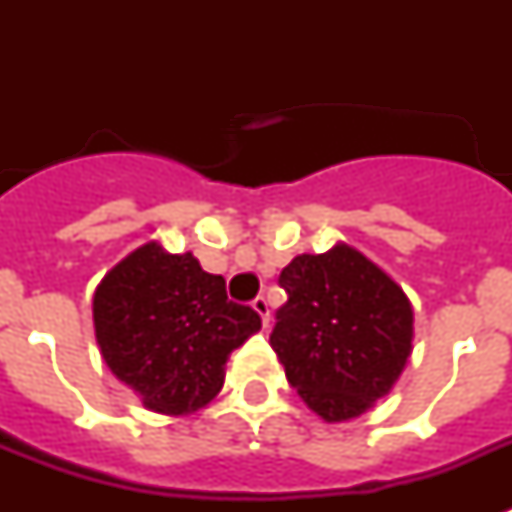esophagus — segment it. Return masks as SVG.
I'll return each mask as SVG.
<instances>
[{
	"label": "esophagus",
	"instance_id": "obj_1",
	"mask_svg": "<svg viewBox=\"0 0 512 512\" xmlns=\"http://www.w3.org/2000/svg\"><path fill=\"white\" fill-rule=\"evenodd\" d=\"M252 308H255V313L260 316V321H263V327H268V321H271V305H268V300H265V297H257L255 303H252Z\"/></svg>",
	"mask_w": 512,
	"mask_h": 512
}]
</instances>
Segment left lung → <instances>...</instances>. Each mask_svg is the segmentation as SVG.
I'll return each instance as SVG.
<instances>
[{"label":"left lung","instance_id":"1","mask_svg":"<svg viewBox=\"0 0 512 512\" xmlns=\"http://www.w3.org/2000/svg\"><path fill=\"white\" fill-rule=\"evenodd\" d=\"M289 300L271 348L297 396L324 422H345L388 396L412 356L409 297L364 252L337 241L281 271Z\"/></svg>","mask_w":512,"mask_h":512}]
</instances>
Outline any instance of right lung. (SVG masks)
I'll list each match as a JSON object with an SVG mask.
<instances>
[{"instance_id":"obj_1","label":"right lung","mask_w":512,"mask_h":512,"mask_svg":"<svg viewBox=\"0 0 512 512\" xmlns=\"http://www.w3.org/2000/svg\"><path fill=\"white\" fill-rule=\"evenodd\" d=\"M92 324L111 374L167 417L207 406L223 388L228 356L260 332V316L228 300L223 276L159 241L132 249L103 276Z\"/></svg>"}]
</instances>
